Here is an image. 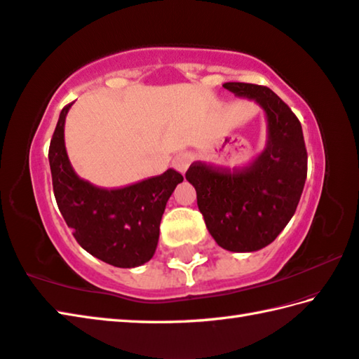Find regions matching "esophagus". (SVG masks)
Segmentation results:
<instances>
[{
  "mask_svg": "<svg viewBox=\"0 0 359 359\" xmlns=\"http://www.w3.org/2000/svg\"><path fill=\"white\" fill-rule=\"evenodd\" d=\"M191 161H193V155L190 152H180V154H177L174 157L172 166L177 169L179 172H185L187 169H188V166L191 165Z\"/></svg>",
  "mask_w": 359,
  "mask_h": 359,
  "instance_id": "esophagus-1",
  "label": "esophagus"
}]
</instances>
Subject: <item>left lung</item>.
Returning a JSON list of instances; mask_svg holds the SVG:
<instances>
[{"mask_svg": "<svg viewBox=\"0 0 359 359\" xmlns=\"http://www.w3.org/2000/svg\"><path fill=\"white\" fill-rule=\"evenodd\" d=\"M223 88L264 108L266 147L243 168L196 161L185 177L196 188L199 212L215 242L227 251L251 252L270 245L295 213L308 175V152L298 117L270 88L251 83Z\"/></svg>", "mask_w": 359, "mask_h": 359, "instance_id": "8db88e82", "label": "left lung"}]
</instances>
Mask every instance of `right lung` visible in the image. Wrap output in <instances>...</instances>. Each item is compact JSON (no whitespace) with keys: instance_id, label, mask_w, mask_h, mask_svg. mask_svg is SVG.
<instances>
[{"instance_id":"1","label":"right lung","mask_w":359,"mask_h":359,"mask_svg":"<svg viewBox=\"0 0 359 359\" xmlns=\"http://www.w3.org/2000/svg\"><path fill=\"white\" fill-rule=\"evenodd\" d=\"M72 103L62 108L48 160L60 212L83 250L119 269L151 260L158 243L166 202L184 175L168 169L138 184L105 190L78 177L64 144V122Z\"/></svg>"}]
</instances>
